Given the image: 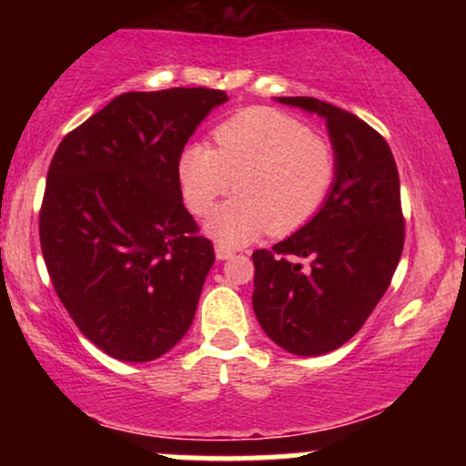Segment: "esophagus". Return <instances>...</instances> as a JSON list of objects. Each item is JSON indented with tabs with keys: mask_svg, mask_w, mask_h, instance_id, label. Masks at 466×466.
Returning a JSON list of instances; mask_svg holds the SVG:
<instances>
[{
	"mask_svg": "<svg viewBox=\"0 0 466 466\" xmlns=\"http://www.w3.org/2000/svg\"><path fill=\"white\" fill-rule=\"evenodd\" d=\"M215 254L218 260H228V258H234V251L229 248H223V245H217L215 248Z\"/></svg>",
	"mask_w": 466,
	"mask_h": 466,
	"instance_id": "obj_1",
	"label": "esophagus"
}]
</instances>
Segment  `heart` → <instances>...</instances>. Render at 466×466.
Wrapping results in <instances>:
<instances>
[{
	"label": "heart",
	"instance_id": "heart-1",
	"mask_svg": "<svg viewBox=\"0 0 466 466\" xmlns=\"http://www.w3.org/2000/svg\"><path fill=\"white\" fill-rule=\"evenodd\" d=\"M217 148L190 142L177 159V181L186 206L208 215L234 186L238 195L218 206L206 232L226 248H238L271 229L291 234L311 221L335 181V153L304 122L251 106L217 127Z\"/></svg>",
	"mask_w": 466,
	"mask_h": 466
}]
</instances>
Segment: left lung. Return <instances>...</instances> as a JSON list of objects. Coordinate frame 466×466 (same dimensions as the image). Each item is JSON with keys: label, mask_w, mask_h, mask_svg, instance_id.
Wrapping results in <instances>:
<instances>
[{"label": "left lung", "mask_w": 466, "mask_h": 466, "mask_svg": "<svg viewBox=\"0 0 466 466\" xmlns=\"http://www.w3.org/2000/svg\"><path fill=\"white\" fill-rule=\"evenodd\" d=\"M278 103L324 117L337 170L311 221L251 254V304L274 344L318 357L346 344L388 291L405 240L399 170L388 142L355 114L307 96Z\"/></svg>", "instance_id": "obj_1"}]
</instances>
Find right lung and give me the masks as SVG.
I'll return each instance as SVG.
<instances>
[{
	"instance_id": "right-lung-1",
	"label": "right lung",
	"mask_w": 466,
	"mask_h": 466,
	"mask_svg": "<svg viewBox=\"0 0 466 466\" xmlns=\"http://www.w3.org/2000/svg\"><path fill=\"white\" fill-rule=\"evenodd\" d=\"M226 92H127L58 144L41 251L80 333L120 361H153L188 333L215 249L184 206L177 159Z\"/></svg>"
}]
</instances>
